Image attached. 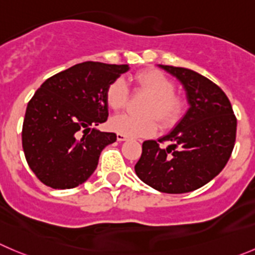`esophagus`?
Segmentation results:
<instances>
[{"label": "esophagus", "instance_id": "obj_1", "mask_svg": "<svg viewBox=\"0 0 255 255\" xmlns=\"http://www.w3.org/2000/svg\"><path fill=\"white\" fill-rule=\"evenodd\" d=\"M116 139H118V141H125V140H128V136L123 134H118L116 135Z\"/></svg>", "mask_w": 255, "mask_h": 255}]
</instances>
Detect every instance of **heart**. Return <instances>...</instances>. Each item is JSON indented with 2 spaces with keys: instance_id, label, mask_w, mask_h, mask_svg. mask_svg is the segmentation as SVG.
Wrapping results in <instances>:
<instances>
[{
  "instance_id": "heart-1",
  "label": "heart",
  "mask_w": 255,
  "mask_h": 255,
  "mask_svg": "<svg viewBox=\"0 0 255 255\" xmlns=\"http://www.w3.org/2000/svg\"><path fill=\"white\" fill-rule=\"evenodd\" d=\"M135 91L145 93L149 98L141 108L144 115L121 114L110 120V128L118 134L128 137H145L155 134L157 121L162 128H170L183 113V100L174 94V84L159 70L147 69L136 72L131 77ZM106 104L118 111L129 101V89L123 79L110 82L105 93Z\"/></svg>"
}]
</instances>
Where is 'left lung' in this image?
<instances>
[{
	"label": "left lung",
	"instance_id": "1",
	"mask_svg": "<svg viewBox=\"0 0 255 255\" xmlns=\"http://www.w3.org/2000/svg\"><path fill=\"white\" fill-rule=\"evenodd\" d=\"M159 67L181 82L189 110L168 135L142 142L135 173L161 193H189L209 183L227 165L237 136V118L224 91L209 79L184 67ZM165 141L171 145L160 147Z\"/></svg>",
	"mask_w": 255,
	"mask_h": 255
}]
</instances>
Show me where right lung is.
Here are the masks:
<instances>
[{
  "label": "right lung",
  "instance_id": "obj_1",
  "mask_svg": "<svg viewBox=\"0 0 255 255\" xmlns=\"http://www.w3.org/2000/svg\"><path fill=\"white\" fill-rule=\"evenodd\" d=\"M129 65L86 61L46 80L26 109L22 147L31 170L45 185L71 189L91 176L115 132L94 126L108 120L105 93Z\"/></svg>",
  "mask_w": 255,
  "mask_h": 255
}]
</instances>
